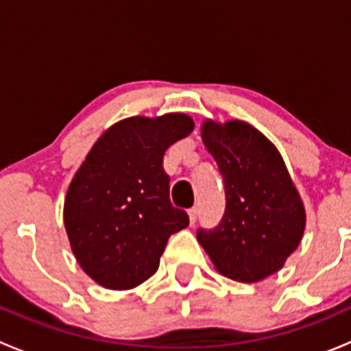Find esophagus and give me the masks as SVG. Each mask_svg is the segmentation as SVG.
Wrapping results in <instances>:
<instances>
[{
	"mask_svg": "<svg viewBox=\"0 0 351 351\" xmlns=\"http://www.w3.org/2000/svg\"><path fill=\"white\" fill-rule=\"evenodd\" d=\"M197 214H198L197 207H192V208H189V217H190V224H195V221H197Z\"/></svg>",
	"mask_w": 351,
	"mask_h": 351,
	"instance_id": "esophagus-1",
	"label": "esophagus"
}]
</instances>
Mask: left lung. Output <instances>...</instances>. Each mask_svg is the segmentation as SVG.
<instances>
[{
    "label": "left lung",
    "mask_w": 351,
    "mask_h": 351,
    "mask_svg": "<svg viewBox=\"0 0 351 351\" xmlns=\"http://www.w3.org/2000/svg\"><path fill=\"white\" fill-rule=\"evenodd\" d=\"M202 141L224 180L226 212L215 229H198V243L224 277L265 280L302 241V198L275 144L247 122L204 120Z\"/></svg>",
    "instance_id": "1"
}]
</instances>
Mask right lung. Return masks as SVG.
Listing matches in <instances>:
<instances>
[{
	"mask_svg": "<svg viewBox=\"0 0 351 351\" xmlns=\"http://www.w3.org/2000/svg\"><path fill=\"white\" fill-rule=\"evenodd\" d=\"M192 117H129L108 127L76 175L64 200V228L84 274L110 290L153 277L169 236L189 215L169 202L162 156L193 130Z\"/></svg>",
	"mask_w": 351,
	"mask_h": 351,
	"instance_id": "1",
	"label": "right lung"
}]
</instances>
